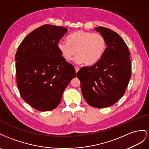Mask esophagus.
<instances>
[{
    "mask_svg": "<svg viewBox=\"0 0 149 149\" xmlns=\"http://www.w3.org/2000/svg\"><path fill=\"white\" fill-rule=\"evenodd\" d=\"M75 72H76V73H77L78 71L79 70V67H75Z\"/></svg>",
    "mask_w": 149,
    "mask_h": 149,
    "instance_id": "esophagus-1",
    "label": "esophagus"
}]
</instances>
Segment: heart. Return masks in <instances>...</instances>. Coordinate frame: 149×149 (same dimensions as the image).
<instances>
[{"label":"heart","instance_id":"1","mask_svg":"<svg viewBox=\"0 0 149 149\" xmlns=\"http://www.w3.org/2000/svg\"><path fill=\"white\" fill-rule=\"evenodd\" d=\"M57 47L67 61H72L77 52L76 63H85L87 65H93L104 56L107 42L100 33L79 30L70 34L67 41L59 42Z\"/></svg>","mask_w":149,"mask_h":149}]
</instances>
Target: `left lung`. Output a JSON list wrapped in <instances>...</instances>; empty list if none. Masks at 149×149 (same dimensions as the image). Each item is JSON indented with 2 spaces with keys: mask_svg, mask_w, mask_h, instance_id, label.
<instances>
[{
  "mask_svg": "<svg viewBox=\"0 0 149 149\" xmlns=\"http://www.w3.org/2000/svg\"><path fill=\"white\" fill-rule=\"evenodd\" d=\"M94 30L107 42L100 60L91 67H83L77 73L86 102L93 107L105 108L113 105L124 95L131 77L128 47L117 33L98 27Z\"/></svg>",
  "mask_w": 149,
  "mask_h": 149,
  "instance_id": "left-lung-1",
  "label": "left lung"
}]
</instances>
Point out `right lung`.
<instances>
[{"instance_id":"add662e5","label":"right lung","mask_w":149,"mask_h":149,"mask_svg":"<svg viewBox=\"0 0 149 149\" xmlns=\"http://www.w3.org/2000/svg\"><path fill=\"white\" fill-rule=\"evenodd\" d=\"M67 32L65 27L44 25L25 37L17 50V84L20 95L39 111L56 109L63 91L75 77L74 67L57 47Z\"/></svg>"}]
</instances>
